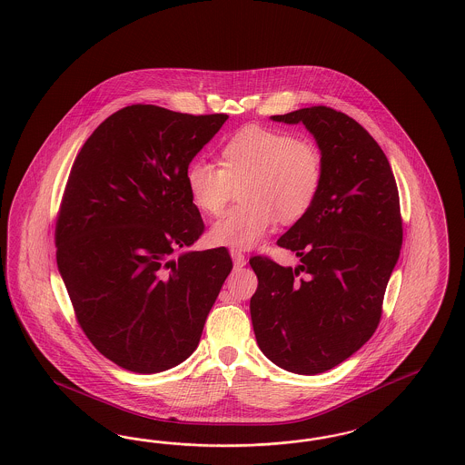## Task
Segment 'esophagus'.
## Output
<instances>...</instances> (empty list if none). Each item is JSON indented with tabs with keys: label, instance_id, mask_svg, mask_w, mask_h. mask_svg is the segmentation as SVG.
Here are the masks:
<instances>
[{
	"label": "esophagus",
	"instance_id": "obj_1",
	"mask_svg": "<svg viewBox=\"0 0 465 465\" xmlns=\"http://www.w3.org/2000/svg\"><path fill=\"white\" fill-rule=\"evenodd\" d=\"M230 254H232V260H233V266H235V268H242V266H245V262H247V261H245V256L242 254L241 251L232 249V252H230Z\"/></svg>",
	"mask_w": 465,
	"mask_h": 465
}]
</instances>
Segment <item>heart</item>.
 <instances>
[{"label": "heart", "instance_id": "b5f03b06", "mask_svg": "<svg viewBox=\"0 0 465 465\" xmlns=\"http://www.w3.org/2000/svg\"><path fill=\"white\" fill-rule=\"evenodd\" d=\"M220 166L193 163L186 186L197 209L218 216L235 186L245 204L230 209L211 228V241L230 249H251L277 222L296 223L315 205L323 185V155L315 142L287 131L249 126L218 152Z\"/></svg>", "mask_w": 465, "mask_h": 465}]
</instances>
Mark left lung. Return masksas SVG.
<instances>
[{
	"label": "left lung",
	"mask_w": 465,
	"mask_h": 465,
	"mask_svg": "<svg viewBox=\"0 0 465 465\" xmlns=\"http://www.w3.org/2000/svg\"><path fill=\"white\" fill-rule=\"evenodd\" d=\"M315 136L323 185L312 211L280 237L298 268L266 256L249 262L258 275L251 318L261 351L285 371H331L371 339L400 258L403 226L390 161L369 131L331 107L272 115Z\"/></svg>",
	"instance_id": "left-lung-1"
}]
</instances>
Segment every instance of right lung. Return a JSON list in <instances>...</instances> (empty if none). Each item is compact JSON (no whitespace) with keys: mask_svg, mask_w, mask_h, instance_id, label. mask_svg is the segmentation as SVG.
Wrapping results in <instances>:
<instances>
[{"mask_svg":"<svg viewBox=\"0 0 465 465\" xmlns=\"http://www.w3.org/2000/svg\"><path fill=\"white\" fill-rule=\"evenodd\" d=\"M226 119L130 105L75 157L56 218V264L83 332L126 371L185 361L233 268L224 247L173 258L204 233L186 171Z\"/></svg>","mask_w":465,"mask_h":465,"instance_id":"right-lung-1","label":"right lung"}]
</instances>
